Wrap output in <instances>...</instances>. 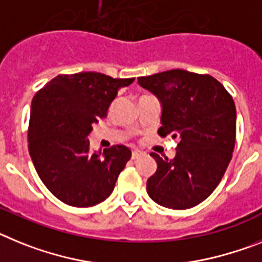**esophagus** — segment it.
Here are the masks:
<instances>
[{
    "instance_id": "esophagus-1",
    "label": "esophagus",
    "mask_w": 262,
    "mask_h": 262,
    "mask_svg": "<svg viewBox=\"0 0 262 262\" xmlns=\"http://www.w3.org/2000/svg\"><path fill=\"white\" fill-rule=\"evenodd\" d=\"M142 151H140V150H134L133 153H132V159H138L140 157H142Z\"/></svg>"
}]
</instances>
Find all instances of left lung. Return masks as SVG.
<instances>
[{
    "label": "left lung",
    "instance_id": "left-lung-1",
    "mask_svg": "<svg viewBox=\"0 0 262 262\" xmlns=\"http://www.w3.org/2000/svg\"><path fill=\"white\" fill-rule=\"evenodd\" d=\"M161 103L158 134L178 138L172 159H156L146 183L159 206L187 210L212 194L226 172L236 140V106L223 84L210 75L170 70L138 77Z\"/></svg>",
    "mask_w": 262,
    "mask_h": 262
}]
</instances>
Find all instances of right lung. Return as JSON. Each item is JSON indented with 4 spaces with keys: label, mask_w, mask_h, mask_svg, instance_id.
<instances>
[{
    "label": "right lung",
    "mask_w": 262,
    "mask_h": 262,
    "mask_svg": "<svg viewBox=\"0 0 262 262\" xmlns=\"http://www.w3.org/2000/svg\"><path fill=\"white\" fill-rule=\"evenodd\" d=\"M133 81L79 72L58 75L35 93L29 151L39 178L63 203L91 207L112 194L132 151L124 145L92 151L88 137L93 124L106 117L118 88Z\"/></svg>",
    "instance_id": "1"
}]
</instances>
